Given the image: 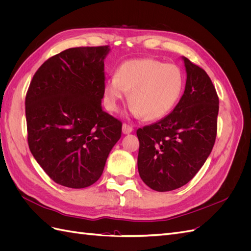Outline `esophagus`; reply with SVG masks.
I'll return each mask as SVG.
<instances>
[{"mask_svg": "<svg viewBox=\"0 0 251 251\" xmlns=\"http://www.w3.org/2000/svg\"><path fill=\"white\" fill-rule=\"evenodd\" d=\"M133 132V127L131 126H128V125H126V124H124L123 125V133L124 134H130V133H132Z\"/></svg>", "mask_w": 251, "mask_h": 251, "instance_id": "34e87169", "label": "esophagus"}]
</instances>
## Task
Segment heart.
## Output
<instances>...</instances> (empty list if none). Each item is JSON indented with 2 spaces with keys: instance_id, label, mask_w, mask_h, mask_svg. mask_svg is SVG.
<instances>
[{
  "instance_id": "b5f03b06",
  "label": "heart",
  "mask_w": 251,
  "mask_h": 251,
  "mask_svg": "<svg viewBox=\"0 0 251 251\" xmlns=\"http://www.w3.org/2000/svg\"><path fill=\"white\" fill-rule=\"evenodd\" d=\"M183 74L177 66L153 58L131 59L120 65L116 76L104 83V101L117 112L130 93L131 111L146 120L160 119L174 109L183 90Z\"/></svg>"
}]
</instances>
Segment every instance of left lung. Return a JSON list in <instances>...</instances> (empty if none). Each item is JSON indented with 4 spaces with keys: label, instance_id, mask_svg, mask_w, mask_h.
Segmentation results:
<instances>
[{
    "label": "left lung",
    "instance_id": "8db88e82",
    "mask_svg": "<svg viewBox=\"0 0 251 251\" xmlns=\"http://www.w3.org/2000/svg\"><path fill=\"white\" fill-rule=\"evenodd\" d=\"M184 93L161 120L137 130L138 172L149 187L170 192L185 185L206 161L217 136L219 98L202 68L182 56Z\"/></svg>",
    "mask_w": 251,
    "mask_h": 251
}]
</instances>
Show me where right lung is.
I'll return each instance as SVG.
<instances>
[{
	"label": "right lung",
	"instance_id": "1",
	"mask_svg": "<svg viewBox=\"0 0 251 251\" xmlns=\"http://www.w3.org/2000/svg\"><path fill=\"white\" fill-rule=\"evenodd\" d=\"M109 46L70 48L46 60L26 95L28 144L57 184L83 188L100 178L121 136L101 107Z\"/></svg>",
	"mask_w": 251,
	"mask_h": 251
}]
</instances>
